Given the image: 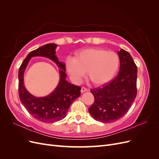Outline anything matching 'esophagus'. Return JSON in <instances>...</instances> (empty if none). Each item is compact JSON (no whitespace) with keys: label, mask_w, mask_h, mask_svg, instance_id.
<instances>
[{"label":"esophagus","mask_w":159,"mask_h":159,"mask_svg":"<svg viewBox=\"0 0 159 159\" xmlns=\"http://www.w3.org/2000/svg\"><path fill=\"white\" fill-rule=\"evenodd\" d=\"M89 91L88 89H87L85 87H82L81 89V93H84V92H85V91Z\"/></svg>","instance_id":"1"}]
</instances>
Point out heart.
I'll return each instance as SVG.
<instances>
[{"instance_id": "obj_1", "label": "heart", "mask_w": 159, "mask_h": 159, "mask_svg": "<svg viewBox=\"0 0 159 159\" xmlns=\"http://www.w3.org/2000/svg\"><path fill=\"white\" fill-rule=\"evenodd\" d=\"M120 64L117 53L101 48H92L78 52L74 59L66 61V70L75 82H79L86 72L87 79L95 85H101L111 80Z\"/></svg>"}]
</instances>
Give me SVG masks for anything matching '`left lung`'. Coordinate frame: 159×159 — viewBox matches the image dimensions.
<instances>
[{
    "mask_svg": "<svg viewBox=\"0 0 159 159\" xmlns=\"http://www.w3.org/2000/svg\"><path fill=\"white\" fill-rule=\"evenodd\" d=\"M118 55V75L107 85L90 90L94 103L89 112L95 120L103 123H112L123 117L137 96V66L128 52L121 49Z\"/></svg>",
    "mask_w": 159,
    "mask_h": 159,
    "instance_id": "obj_1",
    "label": "left lung"
}]
</instances>
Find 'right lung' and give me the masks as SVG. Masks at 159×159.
I'll list each match as a JSON object with an SVG mask.
<instances>
[{
  "instance_id": "obj_1",
  "label": "right lung",
  "mask_w": 159,
  "mask_h": 159,
  "mask_svg": "<svg viewBox=\"0 0 159 159\" xmlns=\"http://www.w3.org/2000/svg\"><path fill=\"white\" fill-rule=\"evenodd\" d=\"M57 45L47 44L28 54L18 70V95L20 102L32 116L44 123H54L66 116L71 103L81 95V87L68 82L65 79L66 66L57 60L55 55ZM44 56L54 61L60 67L61 80L56 89L44 98H35L27 92L23 82V75L25 67L32 57Z\"/></svg>"
}]
</instances>
